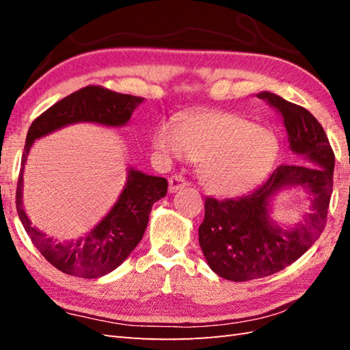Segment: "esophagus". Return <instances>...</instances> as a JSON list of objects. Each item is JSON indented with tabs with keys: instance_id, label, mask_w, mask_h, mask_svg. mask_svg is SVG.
<instances>
[{
	"instance_id": "obj_1",
	"label": "esophagus",
	"mask_w": 350,
	"mask_h": 350,
	"mask_svg": "<svg viewBox=\"0 0 350 350\" xmlns=\"http://www.w3.org/2000/svg\"><path fill=\"white\" fill-rule=\"evenodd\" d=\"M168 182H170V187H168L170 194H174V192H177L179 189L188 187V182L185 180V177L182 176H171Z\"/></svg>"
}]
</instances>
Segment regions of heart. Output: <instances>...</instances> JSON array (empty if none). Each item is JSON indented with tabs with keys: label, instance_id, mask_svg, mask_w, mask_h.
<instances>
[{
	"label": "heart",
	"instance_id": "heart-1",
	"mask_svg": "<svg viewBox=\"0 0 350 350\" xmlns=\"http://www.w3.org/2000/svg\"><path fill=\"white\" fill-rule=\"evenodd\" d=\"M153 147L165 159L198 161L200 179L218 196H237L269 173L278 154L272 132L232 113H198L177 124L163 120Z\"/></svg>",
	"mask_w": 350,
	"mask_h": 350
}]
</instances>
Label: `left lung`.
<instances>
[{
	"label": "left lung",
	"instance_id": "1",
	"mask_svg": "<svg viewBox=\"0 0 350 350\" xmlns=\"http://www.w3.org/2000/svg\"><path fill=\"white\" fill-rule=\"evenodd\" d=\"M257 98L278 111L288 148L304 163L280 165L248 196L218 200L207 197L198 242L211 269L230 281H248L280 272L296 262L322 234L332 194L334 152L322 124L299 105L262 92ZM299 187L310 194L309 212L292 228L270 218L280 191Z\"/></svg>",
	"mask_w": 350,
	"mask_h": 350
}]
</instances>
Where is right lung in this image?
Here are the masks:
<instances>
[{
    "instance_id": "add662e5",
    "label": "right lung",
    "mask_w": 350,
    "mask_h": 350,
    "mask_svg": "<svg viewBox=\"0 0 350 350\" xmlns=\"http://www.w3.org/2000/svg\"><path fill=\"white\" fill-rule=\"evenodd\" d=\"M143 98L88 85L66 96L31 123L27 133L16 188V209L29 239L48 262L64 273L81 278H99L120 266L135 250L146 232L152 206L167 196L168 182L129 167L123 191L111 211L90 232L72 241H58L33 226L24 209V170L36 139L66 126L94 123L122 128Z\"/></svg>"
}]
</instances>
